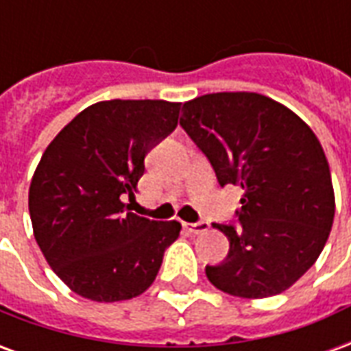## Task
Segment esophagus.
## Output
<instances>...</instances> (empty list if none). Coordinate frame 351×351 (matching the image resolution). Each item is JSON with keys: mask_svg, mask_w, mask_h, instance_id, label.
I'll return each instance as SVG.
<instances>
[{"mask_svg": "<svg viewBox=\"0 0 351 351\" xmlns=\"http://www.w3.org/2000/svg\"><path fill=\"white\" fill-rule=\"evenodd\" d=\"M208 228H210V226H208V221L205 220L195 221V223H188V229H190L191 233H195V235H199V233H205Z\"/></svg>", "mask_w": 351, "mask_h": 351, "instance_id": "obj_1", "label": "esophagus"}]
</instances>
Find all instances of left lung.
<instances>
[{
    "mask_svg": "<svg viewBox=\"0 0 351 351\" xmlns=\"http://www.w3.org/2000/svg\"><path fill=\"white\" fill-rule=\"evenodd\" d=\"M180 125L221 188L243 190L237 221L214 223L228 235L229 254L206 265V278L243 299L286 291L316 263L335 218L331 171L314 131L284 105L250 92L188 101Z\"/></svg>",
    "mask_w": 351,
    "mask_h": 351,
    "instance_id": "8db88e82",
    "label": "left lung"
}]
</instances>
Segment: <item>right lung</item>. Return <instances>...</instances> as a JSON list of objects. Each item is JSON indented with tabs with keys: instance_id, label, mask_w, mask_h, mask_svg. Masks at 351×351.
<instances>
[{
	"instance_id": "add662e5",
	"label": "right lung",
	"mask_w": 351,
	"mask_h": 351,
	"mask_svg": "<svg viewBox=\"0 0 351 351\" xmlns=\"http://www.w3.org/2000/svg\"><path fill=\"white\" fill-rule=\"evenodd\" d=\"M180 103L112 99L84 108L60 131L29 186L43 256L75 293L97 302L133 299L160 271L178 221L131 213L146 154L175 131Z\"/></svg>"
}]
</instances>
